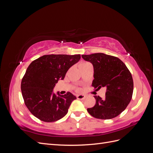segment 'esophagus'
I'll return each instance as SVG.
<instances>
[{
    "mask_svg": "<svg viewBox=\"0 0 153 153\" xmlns=\"http://www.w3.org/2000/svg\"><path fill=\"white\" fill-rule=\"evenodd\" d=\"M85 95H84V94H78V95H77L76 96V98H77V99H78V100H83V99H84L85 98Z\"/></svg>",
    "mask_w": 153,
    "mask_h": 153,
    "instance_id": "34e87169",
    "label": "esophagus"
}]
</instances>
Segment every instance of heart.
<instances>
[{"instance_id": "1", "label": "heart", "mask_w": 153, "mask_h": 153, "mask_svg": "<svg viewBox=\"0 0 153 153\" xmlns=\"http://www.w3.org/2000/svg\"><path fill=\"white\" fill-rule=\"evenodd\" d=\"M86 63H87V62H81V63H80V64H79V67H80L81 66L84 65V64H85Z\"/></svg>"}]
</instances>
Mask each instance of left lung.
I'll use <instances>...</instances> for the list:
<instances>
[{
    "instance_id": "left-lung-1",
    "label": "left lung",
    "mask_w": 153,
    "mask_h": 153,
    "mask_svg": "<svg viewBox=\"0 0 153 153\" xmlns=\"http://www.w3.org/2000/svg\"><path fill=\"white\" fill-rule=\"evenodd\" d=\"M82 57L93 65L92 86L97 90L106 88L105 98L94 96L96 104L87 108V112L100 119L117 117L126 109L132 98L133 81L130 71L121 60L112 55L97 53L82 55Z\"/></svg>"
}]
</instances>
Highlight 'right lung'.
Segmentation results:
<instances>
[{
  "instance_id": "1",
  "label": "right lung",
  "mask_w": 153,
  "mask_h": 153,
  "mask_svg": "<svg viewBox=\"0 0 153 153\" xmlns=\"http://www.w3.org/2000/svg\"><path fill=\"white\" fill-rule=\"evenodd\" d=\"M80 55H45L32 61L22 78L21 90L27 108L36 117L47 123L65 116L76 96L68 92L56 95L53 89L68 69L79 61Z\"/></svg>"
}]
</instances>
